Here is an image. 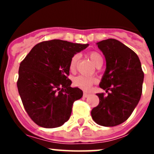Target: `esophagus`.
Wrapping results in <instances>:
<instances>
[{
	"label": "esophagus",
	"instance_id": "34e87169",
	"mask_svg": "<svg viewBox=\"0 0 154 154\" xmlns=\"http://www.w3.org/2000/svg\"><path fill=\"white\" fill-rule=\"evenodd\" d=\"M89 96H90V93H88V92H84V93H83V96L85 98L89 97Z\"/></svg>",
	"mask_w": 154,
	"mask_h": 154
}]
</instances>
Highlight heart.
Listing matches in <instances>:
<instances>
[{"label": "heart", "instance_id": "b5f03b06", "mask_svg": "<svg viewBox=\"0 0 154 154\" xmlns=\"http://www.w3.org/2000/svg\"><path fill=\"white\" fill-rule=\"evenodd\" d=\"M89 58H90L91 61L92 63L96 66H98L99 64H103V58L99 53L96 52V51H92L89 54ZM79 59V55H75L72 58L70 62V70L73 71L75 70L76 66V64L78 62ZM96 82V79L92 77H85V76L79 75L78 77H75L73 80V84L75 86L79 87L80 89H83V90H89L91 89L92 85Z\"/></svg>", "mask_w": 154, "mask_h": 154}]
</instances>
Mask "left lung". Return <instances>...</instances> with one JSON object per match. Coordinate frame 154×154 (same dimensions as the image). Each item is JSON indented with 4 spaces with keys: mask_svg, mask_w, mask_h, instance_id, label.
<instances>
[{
    "mask_svg": "<svg viewBox=\"0 0 154 154\" xmlns=\"http://www.w3.org/2000/svg\"><path fill=\"white\" fill-rule=\"evenodd\" d=\"M104 55L106 68L99 87L108 93L96 94L97 106L91 115L97 124L115 126L130 117L142 94L144 74L140 58L133 50L113 38L97 42Z\"/></svg>",
    "mask_w": 154,
    "mask_h": 154,
    "instance_id": "1",
    "label": "left lung"
}]
</instances>
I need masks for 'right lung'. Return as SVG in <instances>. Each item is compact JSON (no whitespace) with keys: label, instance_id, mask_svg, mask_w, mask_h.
Listing matches in <instances>:
<instances>
[{"label":"right lung","instance_id":"add662e5","mask_svg":"<svg viewBox=\"0 0 154 154\" xmlns=\"http://www.w3.org/2000/svg\"><path fill=\"white\" fill-rule=\"evenodd\" d=\"M89 44L54 39L32 48L20 64L17 85L24 107L37 125L61 126L69 120L72 105L82 97L68 79L71 59Z\"/></svg>","mask_w":154,"mask_h":154}]
</instances>
